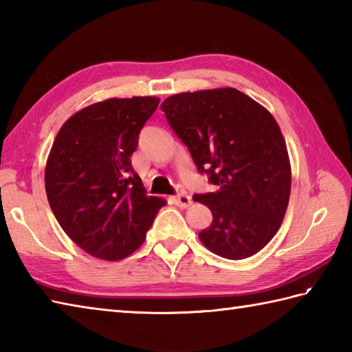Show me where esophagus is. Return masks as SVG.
Listing matches in <instances>:
<instances>
[{"label": "esophagus", "instance_id": "esophagus-1", "mask_svg": "<svg viewBox=\"0 0 352 352\" xmlns=\"http://www.w3.org/2000/svg\"><path fill=\"white\" fill-rule=\"evenodd\" d=\"M172 199H174V204H175V206L182 207V208H186V207H189V206L192 204L190 197L184 195V193H180V195H177V197H174Z\"/></svg>", "mask_w": 352, "mask_h": 352}]
</instances>
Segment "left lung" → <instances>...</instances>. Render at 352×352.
<instances>
[{"instance_id":"left-lung-1","label":"left lung","mask_w":352,"mask_h":352,"mask_svg":"<svg viewBox=\"0 0 352 352\" xmlns=\"http://www.w3.org/2000/svg\"><path fill=\"white\" fill-rule=\"evenodd\" d=\"M160 109L198 170L219 188L193 197L213 214L199 241L223 258L257 254L281 227L290 197L287 146L274 116L233 87L175 94Z\"/></svg>"}]
</instances>
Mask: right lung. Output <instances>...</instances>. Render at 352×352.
<instances>
[{
	"instance_id": "1",
	"label": "right lung",
	"mask_w": 352,
	"mask_h": 352,
	"mask_svg": "<svg viewBox=\"0 0 352 352\" xmlns=\"http://www.w3.org/2000/svg\"><path fill=\"white\" fill-rule=\"evenodd\" d=\"M155 96L109 98L74 113L45 166V190L63 231L101 260H121L144 243L166 201L148 197L131 164Z\"/></svg>"
}]
</instances>
